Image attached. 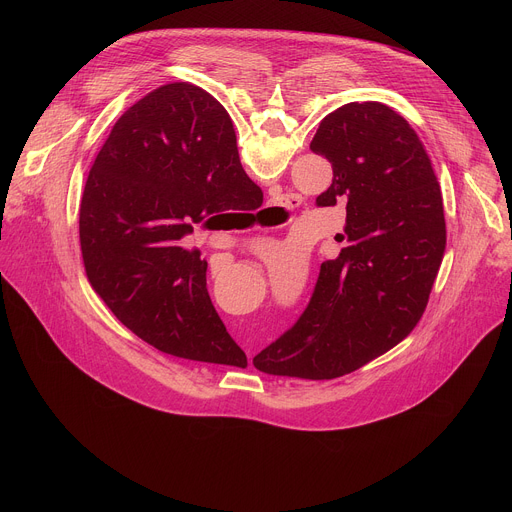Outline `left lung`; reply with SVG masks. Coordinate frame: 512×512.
<instances>
[{
    "label": "left lung",
    "instance_id": "obj_1",
    "mask_svg": "<svg viewBox=\"0 0 512 512\" xmlns=\"http://www.w3.org/2000/svg\"><path fill=\"white\" fill-rule=\"evenodd\" d=\"M190 85V83H188ZM208 129L233 127L227 109L192 85ZM332 164L318 206L346 204L344 241L324 261L294 328L261 350L255 369L312 381L348 375L417 326L446 251L440 182L415 129L391 107L348 103L326 115L310 143Z\"/></svg>",
    "mask_w": 512,
    "mask_h": 512
}]
</instances>
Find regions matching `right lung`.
Returning <instances> with one entry per match:
<instances>
[{
    "label": "right lung",
    "instance_id": "right-lung-1",
    "mask_svg": "<svg viewBox=\"0 0 512 512\" xmlns=\"http://www.w3.org/2000/svg\"><path fill=\"white\" fill-rule=\"evenodd\" d=\"M249 194L263 192L241 166L235 129L206 127L192 85L158 87L119 117L89 172L79 233L91 287L158 350L245 369L210 302L206 261L184 239Z\"/></svg>",
    "mask_w": 512,
    "mask_h": 512
}]
</instances>
